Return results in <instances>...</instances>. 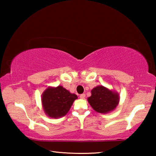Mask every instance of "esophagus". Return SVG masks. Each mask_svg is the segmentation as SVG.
<instances>
[{
	"mask_svg": "<svg viewBox=\"0 0 156 156\" xmlns=\"http://www.w3.org/2000/svg\"><path fill=\"white\" fill-rule=\"evenodd\" d=\"M80 98L81 99H84V98H85V94H80Z\"/></svg>",
	"mask_w": 156,
	"mask_h": 156,
	"instance_id": "esophagus-1",
	"label": "esophagus"
}]
</instances>
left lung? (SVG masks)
<instances>
[{"label": "left lung", "mask_w": 156, "mask_h": 156, "mask_svg": "<svg viewBox=\"0 0 156 156\" xmlns=\"http://www.w3.org/2000/svg\"><path fill=\"white\" fill-rule=\"evenodd\" d=\"M119 96L103 86H98L91 90L88 102L97 112L106 113L113 111L119 102Z\"/></svg>", "instance_id": "obj_1"}]
</instances>
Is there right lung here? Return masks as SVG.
<instances>
[{"instance_id":"1","label":"right lung","mask_w":156,"mask_h":156,"mask_svg":"<svg viewBox=\"0 0 156 156\" xmlns=\"http://www.w3.org/2000/svg\"><path fill=\"white\" fill-rule=\"evenodd\" d=\"M78 98L62 86L49 87L42 96V103L44 112L50 118H58L67 114L74 100Z\"/></svg>"}]
</instances>
